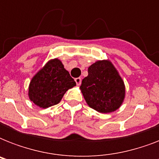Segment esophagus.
Listing matches in <instances>:
<instances>
[{"label": "esophagus", "instance_id": "34e87169", "mask_svg": "<svg viewBox=\"0 0 159 159\" xmlns=\"http://www.w3.org/2000/svg\"><path fill=\"white\" fill-rule=\"evenodd\" d=\"M75 82H76L77 86H80L81 83H82V79H81V77H77V78H75Z\"/></svg>", "mask_w": 159, "mask_h": 159}]
</instances>
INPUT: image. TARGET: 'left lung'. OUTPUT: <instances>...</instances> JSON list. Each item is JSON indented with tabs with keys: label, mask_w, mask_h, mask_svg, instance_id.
Here are the masks:
<instances>
[{
	"label": "left lung",
	"mask_w": 159,
	"mask_h": 159,
	"mask_svg": "<svg viewBox=\"0 0 159 159\" xmlns=\"http://www.w3.org/2000/svg\"><path fill=\"white\" fill-rule=\"evenodd\" d=\"M80 89L87 105L101 113L116 111L125 97L123 79L110 60H98L91 65Z\"/></svg>",
	"instance_id": "1"
}]
</instances>
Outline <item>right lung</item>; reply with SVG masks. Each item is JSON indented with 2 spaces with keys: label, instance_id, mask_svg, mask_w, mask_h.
I'll return each mask as SVG.
<instances>
[{
  "label": "right lung",
  "instance_id": "1",
  "mask_svg": "<svg viewBox=\"0 0 159 159\" xmlns=\"http://www.w3.org/2000/svg\"><path fill=\"white\" fill-rule=\"evenodd\" d=\"M76 86L74 79L58 58L49 60L30 81L29 98L40 108L58 104L67 90Z\"/></svg>",
  "mask_w": 159,
  "mask_h": 159
}]
</instances>
